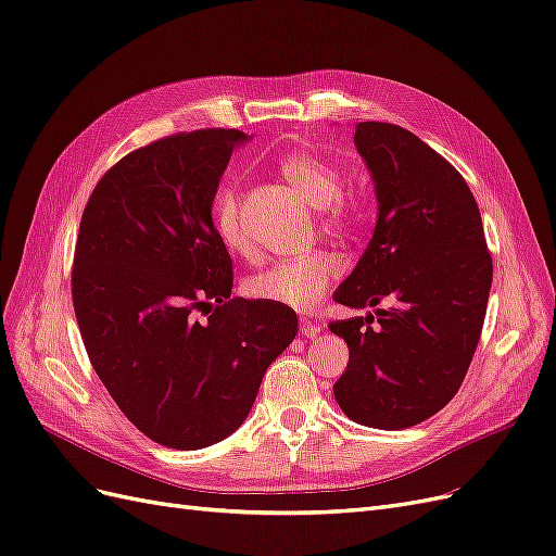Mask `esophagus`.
Here are the masks:
<instances>
[{
	"label": "esophagus",
	"mask_w": 556,
	"mask_h": 556,
	"mask_svg": "<svg viewBox=\"0 0 556 556\" xmlns=\"http://www.w3.org/2000/svg\"><path fill=\"white\" fill-rule=\"evenodd\" d=\"M299 331H301V336H308V339H315V336L319 333V325L311 323V319H306V317H301Z\"/></svg>",
	"instance_id": "34e87169"
}]
</instances>
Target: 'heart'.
<instances>
[{"label": "heart", "mask_w": 556, "mask_h": 556, "mask_svg": "<svg viewBox=\"0 0 556 556\" xmlns=\"http://www.w3.org/2000/svg\"><path fill=\"white\" fill-rule=\"evenodd\" d=\"M282 176L319 208V220L327 227L348 220L350 208L341 194V176L329 162L308 153H294L280 164ZM213 229L231 252H248L250 243L241 223V190L237 182L225 185L213 199ZM341 260L329 250H311L304 255L278 260L252 274L243 290L250 299L296 311L315 308L327 294L331 280L341 274Z\"/></svg>", "instance_id": "obj_1"}]
</instances>
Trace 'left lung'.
<instances>
[{"mask_svg":"<svg viewBox=\"0 0 556 556\" xmlns=\"http://www.w3.org/2000/svg\"><path fill=\"white\" fill-rule=\"evenodd\" d=\"M355 146L376 182L378 223L333 301L390 308L336 319L348 343L333 396L357 425L408 429L459 392L492 288V257L466 180L413 131L359 123Z\"/></svg>","mask_w":556,"mask_h":556,"instance_id":"1","label":"left lung"}]
</instances>
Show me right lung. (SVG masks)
<instances>
[{
    "mask_svg": "<svg viewBox=\"0 0 556 556\" xmlns=\"http://www.w3.org/2000/svg\"><path fill=\"white\" fill-rule=\"evenodd\" d=\"M239 129L157 139L97 182L80 217L72 296L90 364L150 441L201 450L248 417L296 336V313L231 299L211 206ZM206 314V320H199Z\"/></svg>",
    "mask_w": 556,
    "mask_h": 556,
    "instance_id": "obj_1",
    "label": "right lung"
}]
</instances>
